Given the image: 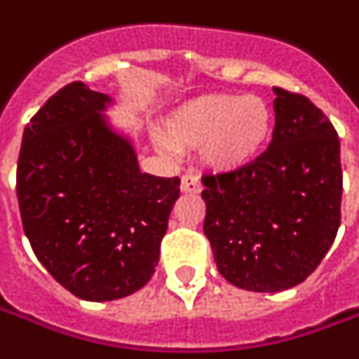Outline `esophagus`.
Segmentation results:
<instances>
[{"label":"esophagus","instance_id":"34e87169","mask_svg":"<svg viewBox=\"0 0 359 359\" xmlns=\"http://www.w3.org/2000/svg\"><path fill=\"white\" fill-rule=\"evenodd\" d=\"M180 190L184 194H198L202 190V182L198 180V177L194 175H184L182 180H180Z\"/></svg>","mask_w":359,"mask_h":359}]
</instances>
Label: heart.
Wrapping results in <instances>:
<instances>
[{"label": "heart", "mask_w": 359, "mask_h": 359, "mask_svg": "<svg viewBox=\"0 0 359 359\" xmlns=\"http://www.w3.org/2000/svg\"><path fill=\"white\" fill-rule=\"evenodd\" d=\"M274 110L257 95H205L182 104L163 124L159 145L167 151L202 149L215 172L249 167L266 149Z\"/></svg>", "instance_id": "obj_1"}]
</instances>
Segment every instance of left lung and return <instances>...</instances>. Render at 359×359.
Masks as SVG:
<instances>
[{
  "instance_id": "8db88e82",
  "label": "left lung",
  "mask_w": 359,
  "mask_h": 359,
  "mask_svg": "<svg viewBox=\"0 0 359 359\" xmlns=\"http://www.w3.org/2000/svg\"><path fill=\"white\" fill-rule=\"evenodd\" d=\"M276 126L249 167L204 175V233L219 274L249 292H282L315 272L340 227V140L325 112L276 87Z\"/></svg>"
}]
</instances>
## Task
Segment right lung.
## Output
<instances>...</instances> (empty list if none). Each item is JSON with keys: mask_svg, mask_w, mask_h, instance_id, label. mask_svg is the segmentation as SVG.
<instances>
[{"mask_svg": "<svg viewBox=\"0 0 359 359\" xmlns=\"http://www.w3.org/2000/svg\"><path fill=\"white\" fill-rule=\"evenodd\" d=\"M110 97L81 81L31 118L17 163L25 235L40 264L85 302L142 290L159 262L180 179L140 171L126 137L101 112Z\"/></svg>", "mask_w": 359, "mask_h": 359, "instance_id": "1", "label": "right lung"}]
</instances>
